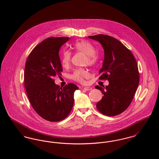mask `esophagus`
Returning <instances> with one entry per match:
<instances>
[{
    "label": "esophagus",
    "instance_id": "esophagus-1",
    "mask_svg": "<svg viewBox=\"0 0 159 159\" xmlns=\"http://www.w3.org/2000/svg\"><path fill=\"white\" fill-rule=\"evenodd\" d=\"M83 89L86 90V91H90L92 89V88H91V87H85V88H83Z\"/></svg>",
    "mask_w": 159,
    "mask_h": 159
}]
</instances>
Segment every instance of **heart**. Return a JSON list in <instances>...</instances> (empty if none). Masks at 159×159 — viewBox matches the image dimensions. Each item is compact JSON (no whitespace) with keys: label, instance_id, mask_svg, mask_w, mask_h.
<instances>
[{"label":"heart","instance_id":"b5f03b06","mask_svg":"<svg viewBox=\"0 0 159 159\" xmlns=\"http://www.w3.org/2000/svg\"><path fill=\"white\" fill-rule=\"evenodd\" d=\"M73 48L76 51L87 55V59L86 61V64H88V65L91 66L96 64L97 62V57L95 54L96 49L90 42L86 40L78 41L73 44ZM71 52L67 50H64L62 52L61 57V64L62 67L65 68L68 67L71 62ZM89 76V72L86 70L82 68L75 70L71 75L72 80L81 83H84V79Z\"/></svg>","mask_w":159,"mask_h":159}]
</instances>
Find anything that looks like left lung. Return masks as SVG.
Returning a JSON list of instances; mask_svg holds the SVG:
<instances>
[{
  "label": "left lung",
  "mask_w": 159,
  "mask_h": 159,
  "mask_svg": "<svg viewBox=\"0 0 159 159\" xmlns=\"http://www.w3.org/2000/svg\"><path fill=\"white\" fill-rule=\"evenodd\" d=\"M88 37L100 42L104 49V61L98 79L109 81L105 88L95 87L103 94L96 107L104 115H118L129 107L139 84L136 59L128 48L113 37L98 34Z\"/></svg>",
  "instance_id": "1"
}]
</instances>
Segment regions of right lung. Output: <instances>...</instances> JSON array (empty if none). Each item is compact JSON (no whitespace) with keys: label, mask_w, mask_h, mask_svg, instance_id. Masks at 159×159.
<instances>
[{"label":"right lung","mask_w":159,"mask_h":159,"mask_svg":"<svg viewBox=\"0 0 159 159\" xmlns=\"http://www.w3.org/2000/svg\"><path fill=\"white\" fill-rule=\"evenodd\" d=\"M69 37H49L36 46L29 55L24 69V86L29 100L40 117L51 122L67 117L78 88L69 83L63 88L54 83L62 67L59 51Z\"/></svg>","instance_id":"1"}]
</instances>
